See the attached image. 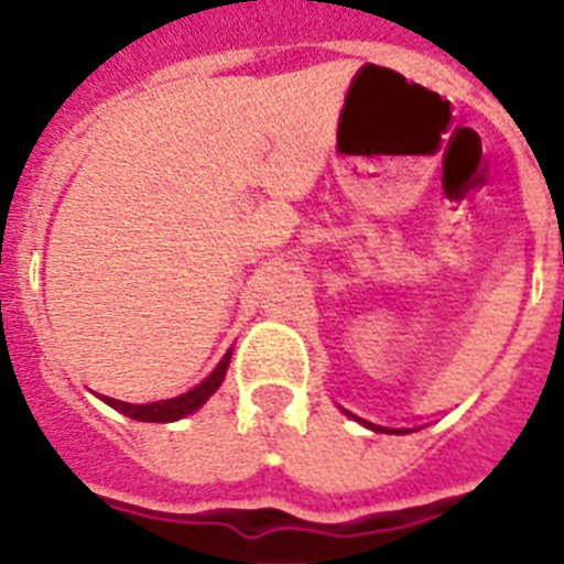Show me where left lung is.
<instances>
[{"instance_id":"1","label":"left lung","mask_w":564,"mask_h":564,"mask_svg":"<svg viewBox=\"0 0 564 564\" xmlns=\"http://www.w3.org/2000/svg\"><path fill=\"white\" fill-rule=\"evenodd\" d=\"M341 412H347V410H341ZM347 415L350 417H356L358 423H361V426H367V430H372V432H383V435H410V432H415L417 426H401V430H395V426H378V423H370V421H361V417L358 415H352V412H347Z\"/></svg>"}]
</instances>
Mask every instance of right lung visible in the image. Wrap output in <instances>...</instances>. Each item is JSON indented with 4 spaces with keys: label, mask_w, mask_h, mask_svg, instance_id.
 Returning a JSON list of instances; mask_svg holds the SVG:
<instances>
[{
    "label": "right lung",
    "mask_w": 564,
    "mask_h": 564,
    "mask_svg": "<svg viewBox=\"0 0 564 564\" xmlns=\"http://www.w3.org/2000/svg\"><path fill=\"white\" fill-rule=\"evenodd\" d=\"M228 361H231V350L220 358V364L203 378L194 390L183 392L177 398H166V401H152V403H127V401H118V398H104V401L118 410L121 415L132 417V421H143V423H172V421H181V417L192 415L214 395V392L220 390L223 378H226L228 370Z\"/></svg>",
    "instance_id": "1"
}]
</instances>
